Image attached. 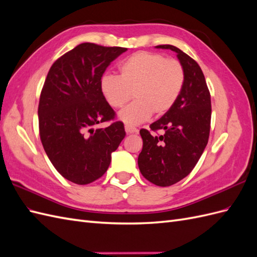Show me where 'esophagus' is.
I'll list each match as a JSON object with an SVG mask.
<instances>
[{
  "mask_svg": "<svg viewBox=\"0 0 257 257\" xmlns=\"http://www.w3.org/2000/svg\"><path fill=\"white\" fill-rule=\"evenodd\" d=\"M125 132L127 134H134V133H137L138 130L133 127V126H128V125H125Z\"/></svg>",
  "mask_w": 257,
  "mask_h": 257,
  "instance_id": "esophagus-1",
  "label": "esophagus"
}]
</instances>
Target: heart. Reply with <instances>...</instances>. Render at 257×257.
I'll use <instances>...</instances> for the list:
<instances>
[{
	"instance_id": "b5f03b06",
	"label": "heart",
	"mask_w": 257,
	"mask_h": 257,
	"mask_svg": "<svg viewBox=\"0 0 257 257\" xmlns=\"http://www.w3.org/2000/svg\"><path fill=\"white\" fill-rule=\"evenodd\" d=\"M119 71L120 77H102L100 91L112 108L123 107L134 96L135 102L118 114L128 126L146 121L151 114L167 113L180 96L185 80L180 62L148 51L132 54L122 62Z\"/></svg>"
}]
</instances>
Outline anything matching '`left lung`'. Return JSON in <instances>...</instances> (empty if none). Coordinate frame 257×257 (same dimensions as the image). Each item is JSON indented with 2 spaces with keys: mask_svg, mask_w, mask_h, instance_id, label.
<instances>
[{
  "mask_svg": "<svg viewBox=\"0 0 257 257\" xmlns=\"http://www.w3.org/2000/svg\"><path fill=\"white\" fill-rule=\"evenodd\" d=\"M157 48L177 53L185 73L181 94L167 113L153 122L152 135L142 128L143 150L138 167L148 181L159 186L173 185L188 176L197 164L208 144L211 122V99L203 71L195 60L172 45Z\"/></svg>",
  "mask_w": 257,
  "mask_h": 257,
  "instance_id": "left-lung-1",
  "label": "left lung"
}]
</instances>
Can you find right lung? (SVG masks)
Returning <instances> with one entry per match:
<instances>
[{"label": "right lung", "mask_w": 257, "mask_h": 257, "mask_svg": "<svg viewBox=\"0 0 257 257\" xmlns=\"http://www.w3.org/2000/svg\"><path fill=\"white\" fill-rule=\"evenodd\" d=\"M126 50L83 43L49 69L38 104L40 136L52 165L68 181L83 185L97 180L125 137L121 121L105 128L94 126L114 119L100 91V79Z\"/></svg>", "instance_id": "1"}]
</instances>
